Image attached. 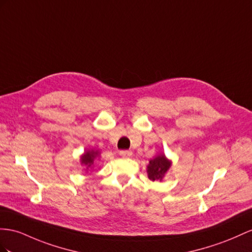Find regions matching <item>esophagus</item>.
Listing matches in <instances>:
<instances>
[{"mask_svg": "<svg viewBox=\"0 0 252 252\" xmlns=\"http://www.w3.org/2000/svg\"><path fill=\"white\" fill-rule=\"evenodd\" d=\"M119 154L122 158H130V157H132L133 153H132V151H128V150H122L119 152Z\"/></svg>", "mask_w": 252, "mask_h": 252, "instance_id": "obj_1", "label": "esophagus"}]
</instances>
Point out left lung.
<instances>
[{
    "label": "left lung",
    "instance_id": "left-lung-1",
    "mask_svg": "<svg viewBox=\"0 0 252 252\" xmlns=\"http://www.w3.org/2000/svg\"><path fill=\"white\" fill-rule=\"evenodd\" d=\"M170 166L171 162L165 157V154H158L147 166L148 178L152 181H162Z\"/></svg>",
    "mask_w": 252,
    "mask_h": 252
}]
</instances>
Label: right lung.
<instances>
[{
  "mask_svg": "<svg viewBox=\"0 0 252 252\" xmlns=\"http://www.w3.org/2000/svg\"><path fill=\"white\" fill-rule=\"evenodd\" d=\"M100 152L96 150H88L81 157V164L86 167V170L88 171L89 168H93L94 160L99 158Z\"/></svg>",
  "mask_w": 252,
  "mask_h": 252,
  "instance_id": "add662e5",
  "label": "right lung"
}]
</instances>
